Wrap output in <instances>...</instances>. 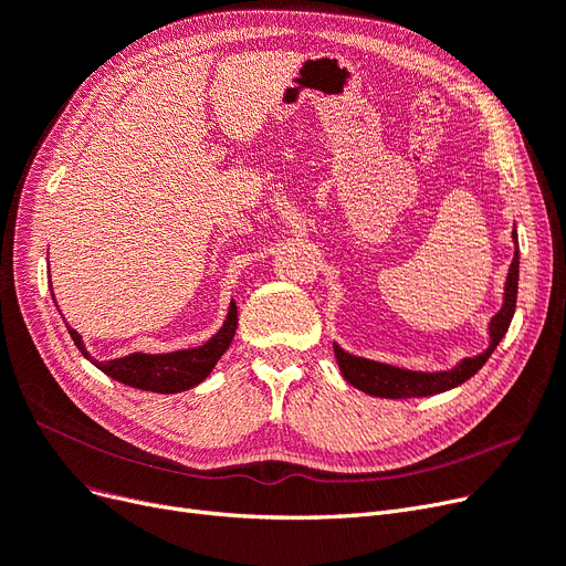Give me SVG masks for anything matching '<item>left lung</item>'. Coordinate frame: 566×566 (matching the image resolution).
I'll list each match as a JSON object with an SVG mask.
<instances>
[{"label": "left lung", "instance_id": "1", "mask_svg": "<svg viewBox=\"0 0 566 566\" xmlns=\"http://www.w3.org/2000/svg\"><path fill=\"white\" fill-rule=\"evenodd\" d=\"M513 244H515V254H513L506 286H504V305H501V310L488 324L490 345L485 352L475 354V357L462 359L450 370L424 373V370H408L391 364L364 359V357H357V354L345 352L338 343H333V352H336L343 378L352 387H357L370 396H380V399H420V396H431V394L454 389L459 385H464L469 378H473V375L492 357V352L496 349L501 338L506 336L513 319L515 301H517V275H520V251H517L515 230H513Z\"/></svg>", "mask_w": 566, "mask_h": 566}]
</instances>
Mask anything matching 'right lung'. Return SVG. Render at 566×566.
<instances>
[{
    "label": "right lung",
    "mask_w": 566,
    "mask_h": 566,
    "mask_svg": "<svg viewBox=\"0 0 566 566\" xmlns=\"http://www.w3.org/2000/svg\"><path fill=\"white\" fill-rule=\"evenodd\" d=\"M235 328H238V307H235V301H230L223 326L200 347L165 352V354L133 352L128 357H120V359L97 361L91 357V352L86 349V345H83L78 333L72 326H67L78 352L104 375H109V378L128 387H135L142 391H156V394H179L200 385L207 375L212 373L217 361L223 357V352L230 347V343H233Z\"/></svg>",
    "instance_id": "add662e5"
}]
</instances>
